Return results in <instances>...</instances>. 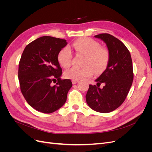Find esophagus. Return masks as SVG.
<instances>
[{
    "mask_svg": "<svg viewBox=\"0 0 152 152\" xmlns=\"http://www.w3.org/2000/svg\"><path fill=\"white\" fill-rule=\"evenodd\" d=\"M78 82V80H72V84H75Z\"/></svg>",
    "mask_w": 152,
    "mask_h": 152,
    "instance_id": "1",
    "label": "esophagus"
}]
</instances>
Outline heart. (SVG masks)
<instances>
[{"label":"heart","instance_id":"b5f03b06","mask_svg":"<svg viewBox=\"0 0 152 152\" xmlns=\"http://www.w3.org/2000/svg\"><path fill=\"white\" fill-rule=\"evenodd\" d=\"M72 48L76 54L85 56L84 68L72 67L66 70L64 75L67 79L79 80L95 74H100L107 68L110 54L107 49L102 48L101 44L94 39L83 37L75 40ZM72 54L68 48H64L58 54V61L61 66L68 68L71 65Z\"/></svg>","mask_w":152,"mask_h":152}]
</instances>
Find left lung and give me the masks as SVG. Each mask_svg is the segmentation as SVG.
<instances>
[{
	"label": "left lung",
	"mask_w": 152,
	"mask_h": 152,
	"mask_svg": "<svg viewBox=\"0 0 152 152\" xmlns=\"http://www.w3.org/2000/svg\"><path fill=\"white\" fill-rule=\"evenodd\" d=\"M107 45L110 54L107 68L95 82L104 86L89 85L86 96L89 107L96 112L109 113L118 108L126 99L133 81V68L131 54L121 40L113 35L102 34L95 35Z\"/></svg>",
	"instance_id": "left-lung-1"
}]
</instances>
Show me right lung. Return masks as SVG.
<instances>
[{"instance_id":"add662e5","label":"right lung","mask_w":152,"mask_h":152,"mask_svg":"<svg viewBox=\"0 0 152 152\" xmlns=\"http://www.w3.org/2000/svg\"><path fill=\"white\" fill-rule=\"evenodd\" d=\"M66 45L65 39L43 36L23 52L18 68L20 89L27 103L40 112L50 113L63 107L72 87L70 79H61L58 61L59 52Z\"/></svg>"}]
</instances>
